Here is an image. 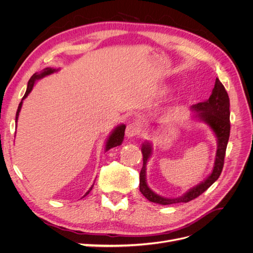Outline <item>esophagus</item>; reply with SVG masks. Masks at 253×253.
Instances as JSON below:
<instances>
[{
  "label": "esophagus",
  "instance_id": "esophagus-1",
  "mask_svg": "<svg viewBox=\"0 0 253 253\" xmlns=\"http://www.w3.org/2000/svg\"><path fill=\"white\" fill-rule=\"evenodd\" d=\"M140 132V126L137 124H129L126 128V135L127 138H133Z\"/></svg>",
  "mask_w": 253,
  "mask_h": 253
}]
</instances>
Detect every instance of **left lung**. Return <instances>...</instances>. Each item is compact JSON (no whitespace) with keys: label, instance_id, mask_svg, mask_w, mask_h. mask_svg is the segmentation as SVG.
Wrapping results in <instances>:
<instances>
[{"label":"left lung","instance_id":"8db88e82","mask_svg":"<svg viewBox=\"0 0 253 253\" xmlns=\"http://www.w3.org/2000/svg\"><path fill=\"white\" fill-rule=\"evenodd\" d=\"M230 100L228 93L221 82L216 78L212 94L208 100L192 105V111L195 113L194 118L206 122L214 132L217 139V150L215 155V162L211 174L204 181L198 183L197 186L190 189L180 197L166 198L160 196L148 187L145 179V171H147V163L152 155V145L149 141L142 143L141 152L143 156V166L139 174V190L142 195L152 203L160 205H171L177 203H188L194 200L197 196L203 194L212 183L215 182L221 173L224 167V159L226 149L230 135Z\"/></svg>","mask_w":253,"mask_h":253}]
</instances>
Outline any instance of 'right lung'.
<instances>
[{"instance_id":"right-lung-1","label":"right lung","mask_w":253,"mask_h":253,"mask_svg":"<svg viewBox=\"0 0 253 253\" xmlns=\"http://www.w3.org/2000/svg\"><path fill=\"white\" fill-rule=\"evenodd\" d=\"M58 71H59V70H55V68L46 67V68H44V70H43L42 72L36 73V74H34V75L32 76V78L29 79L28 84H27L26 93H25L24 97L22 98V101L20 102V104H19V106H18V111H17V114H16V122H18L19 113H20L21 108H22L23 100H24V99L29 95L30 91H32V89H33V87H34V85H35L36 81L39 80V79H42V78H44V77H46V76L51 75V74L56 73V72H58ZM125 129H126V126H125V125H120V126H118L117 127L114 128V131H113V132L111 133V135L109 136L108 140H106V143H105V152L109 151V150L112 149V148L118 147V145H120V144L122 143V141H124V138H125ZM93 186H94V185H93ZM93 186H91V187L89 188V190L87 191V192L85 193V195H84V196H86V195L90 192L91 189H93Z\"/></svg>"}]
</instances>
